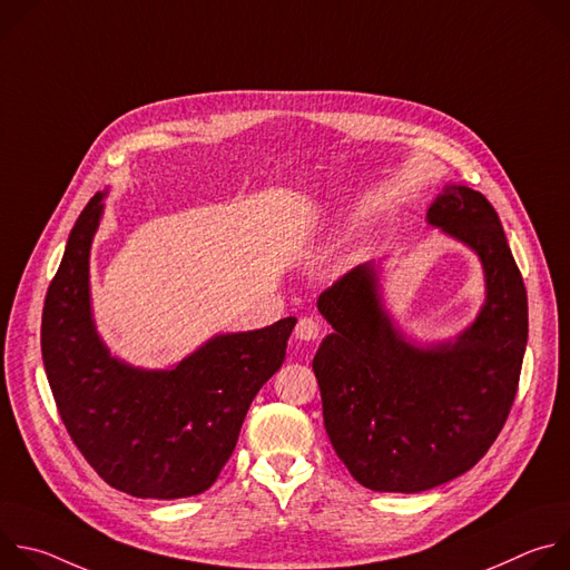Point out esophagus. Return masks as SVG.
<instances>
[{
	"instance_id": "esophagus-1",
	"label": "esophagus",
	"mask_w": 570,
	"mask_h": 570,
	"mask_svg": "<svg viewBox=\"0 0 570 570\" xmlns=\"http://www.w3.org/2000/svg\"><path fill=\"white\" fill-rule=\"evenodd\" d=\"M320 334L317 322L313 317H299V322L295 324V338L302 343H311L315 341Z\"/></svg>"
}]
</instances>
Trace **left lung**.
<instances>
[{
	"instance_id": "left-lung-1",
	"label": "left lung",
	"mask_w": 570,
	"mask_h": 570,
	"mask_svg": "<svg viewBox=\"0 0 570 570\" xmlns=\"http://www.w3.org/2000/svg\"><path fill=\"white\" fill-rule=\"evenodd\" d=\"M429 225L482 264L484 302L455 338L405 336L381 295V264L350 271L317 297L332 324L313 358L324 429L367 490L415 494L469 471L499 438L528 343V295L497 209L444 185Z\"/></svg>"
}]
</instances>
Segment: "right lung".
I'll list each match as a JSON object with an SVG mask.
<instances>
[{
  "label": "right lung",
  "instance_id": "obj_1",
  "mask_svg": "<svg viewBox=\"0 0 570 570\" xmlns=\"http://www.w3.org/2000/svg\"><path fill=\"white\" fill-rule=\"evenodd\" d=\"M106 191L80 212L42 308V361L78 451L115 490L174 501L214 484L262 385L282 367L295 317L218 334L167 370L110 354L92 317L90 250Z\"/></svg>",
  "mask_w": 570,
  "mask_h": 570
}]
</instances>
